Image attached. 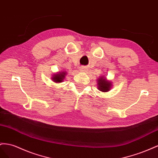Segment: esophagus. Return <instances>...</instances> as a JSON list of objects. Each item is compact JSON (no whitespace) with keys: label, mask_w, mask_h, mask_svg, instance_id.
Returning <instances> with one entry per match:
<instances>
[{"label":"esophagus","mask_w":158,"mask_h":158,"mask_svg":"<svg viewBox=\"0 0 158 158\" xmlns=\"http://www.w3.org/2000/svg\"><path fill=\"white\" fill-rule=\"evenodd\" d=\"M79 69H80V71H82V72H85V71H87L86 67H83V66L81 67Z\"/></svg>","instance_id":"obj_1"}]
</instances>
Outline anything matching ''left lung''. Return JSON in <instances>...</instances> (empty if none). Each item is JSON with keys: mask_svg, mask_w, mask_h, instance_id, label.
Returning a JSON list of instances; mask_svg holds the SVG:
<instances>
[{"mask_svg": "<svg viewBox=\"0 0 158 158\" xmlns=\"http://www.w3.org/2000/svg\"><path fill=\"white\" fill-rule=\"evenodd\" d=\"M98 89L102 92H107L109 91L110 87H111V83L105 78V77H99L98 79Z\"/></svg>", "mask_w": 158, "mask_h": 158, "instance_id": "8db88e82", "label": "left lung"}]
</instances>
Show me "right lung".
Returning a JSON list of instances; mask_svg holds the SVG:
<instances>
[{"instance_id":"add662e5","label":"right lung","mask_w":158,"mask_h":158,"mask_svg":"<svg viewBox=\"0 0 158 158\" xmlns=\"http://www.w3.org/2000/svg\"><path fill=\"white\" fill-rule=\"evenodd\" d=\"M66 75V73L65 72H60L59 74H56L53 75L52 80L53 81L56 83H61L63 81V80L65 78V75Z\"/></svg>"}]
</instances>
